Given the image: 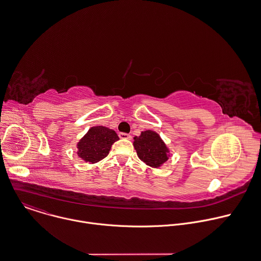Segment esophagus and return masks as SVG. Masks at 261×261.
Masks as SVG:
<instances>
[{
    "label": "esophagus",
    "mask_w": 261,
    "mask_h": 261,
    "mask_svg": "<svg viewBox=\"0 0 261 261\" xmlns=\"http://www.w3.org/2000/svg\"><path fill=\"white\" fill-rule=\"evenodd\" d=\"M119 137H120L121 139H131V135H130V134H128V133H123V132L119 133Z\"/></svg>",
    "instance_id": "esophagus-1"
}]
</instances>
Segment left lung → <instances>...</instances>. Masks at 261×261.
Instances as JSON below:
<instances>
[{
  "instance_id": "1",
  "label": "left lung",
  "mask_w": 261,
  "mask_h": 261,
  "mask_svg": "<svg viewBox=\"0 0 261 261\" xmlns=\"http://www.w3.org/2000/svg\"><path fill=\"white\" fill-rule=\"evenodd\" d=\"M134 148L138 158L147 166L160 168L169 160V149L161 136L151 130L141 132L140 136L134 137Z\"/></svg>"
}]
</instances>
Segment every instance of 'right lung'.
Instances as JSON below:
<instances>
[{
  "label": "right lung",
  "instance_id": "1",
  "mask_svg": "<svg viewBox=\"0 0 261 261\" xmlns=\"http://www.w3.org/2000/svg\"><path fill=\"white\" fill-rule=\"evenodd\" d=\"M117 140L119 136L114 130L103 126L91 127L77 143V154L86 163L95 164L109 154Z\"/></svg>",
  "mask_w": 261,
  "mask_h": 261
}]
</instances>
